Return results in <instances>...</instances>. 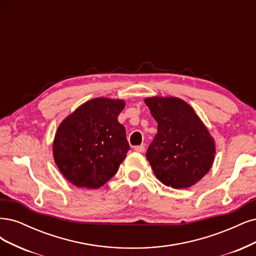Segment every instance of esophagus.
<instances>
[{
    "instance_id": "obj_1",
    "label": "esophagus",
    "mask_w": 256,
    "mask_h": 256,
    "mask_svg": "<svg viewBox=\"0 0 256 256\" xmlns=\"http://www.w3.org/2000/svg\"><path fill=\"white\" fill-rule=\"evenodd\" d=\"M134 150H135L136 152H138V153H142V152H144V144L136 146L134 148Z\"/></svg>"
}]
</instances>
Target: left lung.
Segmentation results:
<instances>
[{"label":"left lung","mask_w":256,"mask_h":256,"mask_svg":"<svg viewBox=\"0 0 256 256\" xmlns=\"http://www.w3.org/2000/svg\"><path fill=\"white\" fill-rule=\"evenodd\" d=\"M144 102L158 122V134L146 154L156 178L176 189L199 182L216 152L208 128L180 98L155 96Z\"/></svg>","instance_id":"obj_1"}]
</instances>
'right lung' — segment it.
Masks as SVG:
<instances>
[{
    "label": "right lung",
    "mask_w": 256,
    "mask_h": 256,
    "mask_svg": "<svg viewBox=\"0 0 256 256\" xmlns=\"http://www.w3.org/2000/svg\"><path fill=\"white\" fill-rule=\"evenodd\" d=\"M121 100L98 98L62 121L55 135L54 160L62 176L78 187L96 189L116 174L130 150L118 122Z\"/></svg>",
    "instance_id": "obj_1"
}]
</instances>
